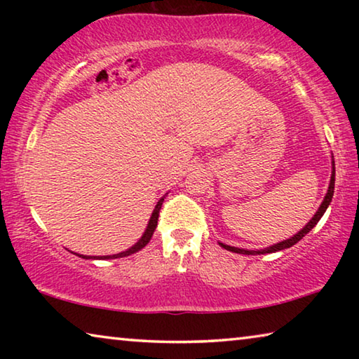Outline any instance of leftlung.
<instances>
[{
    "label": "left lung",
    "mask_w": 359,
    "mask_h": 359,
    "mask_svg": "<svg viewBox=\"0 0 359 359\" xmlns=\"http://www.w3.org/2000/svg\"><path fill=\"white\" fill-rule=\"evenodd\" d=\"M332 163H334V161H332ZM334 180H336V168H334V165H332V174H331L330 188H327V193H326V196H325V199H323V203H321V205L318 208L317 214H315V215L312 217V220L309 222V223L306 224V226H304V228L299 231V233L294 234L291 239H287V241L280 242V244H276V245H272V247H267L266 250H258V252H257V250H244V248H238V247H229V245L222 244V242H220V245H222L223 248H226V250L234 252V253H242V255H264V253H272V252L285 250V248H290L291 245L297 244V242H299V241L304 238V236H306V234L309 233V231L313 229L315 224H317V223L320 222V218L323 217V214H325L326 209H327V205H330L331 199H332V194H334Z\"/></svg>",
    "instance_id": "obj_1"
}]
</instances>
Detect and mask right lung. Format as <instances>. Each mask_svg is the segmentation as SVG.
I'll list each match as a JSON object with an SVG mask.
<instances>
[{
    "instance_id": "add662e5",
    "label": "right lung",
    "mask_w": 359,
    "mask_h": 359,
    "mask_svg": "<svg viewBox=\"0 0 359 359\" xmlns=\"http://www.w3.org/2000/svg\"><path fill=\"white\" fill-rule=\"evenodd\" d=\"M163 201H165V196H163L160 201H158V204L155 205V209H154V214H151V217H150V222H149V226H147V229H145V233H144V236L141 239H139V242L136 245H133L131 248H128V250L126 252H121V253H117V255H111V257H100V259H114V258H123V257H128V255H131V253H136V252H139L141 250V248H144L145 245L149 244V241L151 239V234H154V231H155V228H156V224H158V217H160V209H161V204H163ZM79 257H82V258H95V257H83V255H79Z\"/></svg>"
}]
</instances>
